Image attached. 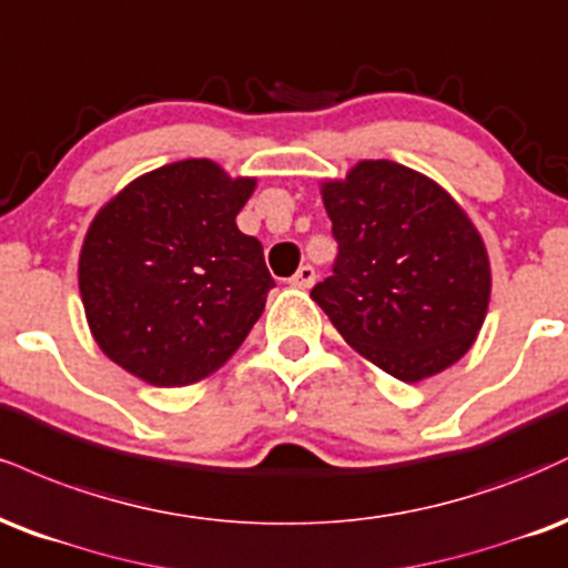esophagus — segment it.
Wrapping results in <instances>:
<instances>
[{
    "mask_svg": "<svg viewBox=\"0 0 568 568\" xmlns=\"http://www.w3.org/2000/svg\"><path fill=\"white\" fill-rule=\"evenodd\" d=\"M313 282H316V271H313L311 265H300L295 276L290 278V284L297 286V290H311Z\"/></svg>",
    "mask_w": 568,
    "mask_h": 568,
    "instance_id": "esophagus-1",
    "label": "esophagus"
}]
</instances>
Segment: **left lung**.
Returning <instances> with one entry per match:
<instances>
[{"mask_svg":"<svg viewBox=\"0 0 568 568\" xmlns=\"http://www.w3.org/2000/svg\"><path fill=\"white\" fill-rule=\"evenodd\" d=\"M322 199L339 252L311 297L345 343L404 383L457 364L491 295L489 255L468 212L436 180L388 159L324 180Z\"/></svg>","mask_w":568,"mask_h":568,"instance_id":"obj_1","label":"left lung"}]
</instances>
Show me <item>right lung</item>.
<instances>
[{"mask_svg": "<svg viewBox=\"0 0 568 568\" xmlns=\"http://www.w3.org/2000/svg\"><path fill=\"white\" fill-rule=\"evenodd\" d=\"M255 185L212 159H183L100 206L79 252V295L113 364L183 388L239 351L273 286L263 244L236 225Z\"/></svg>", "mask_w": 568, "mask_h": 568, "instance_id": "right-lung-1", "label": "right lung"}]
</instances>
